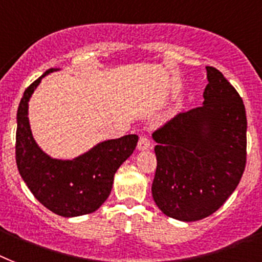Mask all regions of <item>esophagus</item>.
<instances>
[{
	"instance_id": "1",
	"label": "esophagus",
	"mask_w": 262,
	"mask_h": 262,
	"mask_svg": "<svg viewBox=\"0 0 262 262\" xmlns=\"http://www.w3.org/2000/svg\"><path fill=\"white\" fill-rule=\"evenodd\" d=\"M137 148L140 150H146V149H150L152 148V142L148 137H140L137 142Z\"/></svg>"
}]
</instances>
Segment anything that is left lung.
Here are the masks:
<instances>
[{"mask_svg": "<svg viewBox=\"0 0 262 262\" xmlns=\"http://www.w3.org/2000/svg\"><path fill=\"white\" fill-rule=\"evenodd\" d=\"M203 105L152 135L156 175L152 196L167 216L193 222L211 215L234 192L246 164V112L234 87L206 67Z\"/></svg>", "mask_w": 262, "mask_h": 262, "instance_id": "obj_1", "label": "left lung"}]
</instances>
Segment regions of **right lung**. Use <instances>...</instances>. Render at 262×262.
<instances>
[{
    "label": "right lung",
    "instance_id": "obj_1",
    "mask_svg": "<svg viewBox=\"0 0 262 262\" xmlns=\"http://www.w3.org/2000/svg\"><path fill=\"white\" fill-rule=\"evenodd\" d=\"M59 69L47 70L24 91L17 110L16 163L21 178L48 210L66 218L86 215L103 205L112 192L117 169L130 156L138 136L127 135L106 140L71 160L48 156L32 136L28 106L46 75Z\"/></svg>",
    "mask_w": 262,
    "mask_h": 262
}]
</instances>
